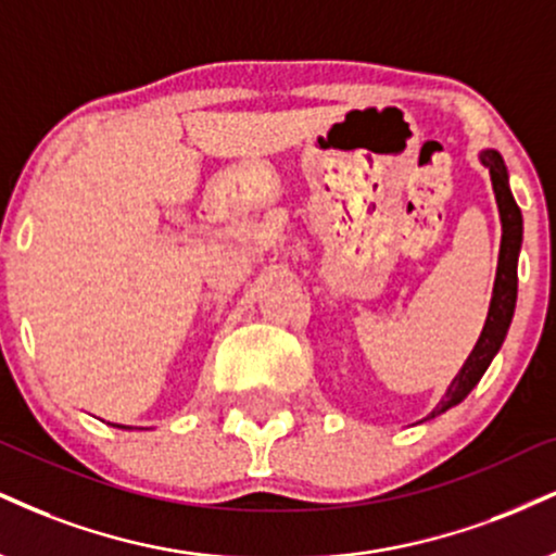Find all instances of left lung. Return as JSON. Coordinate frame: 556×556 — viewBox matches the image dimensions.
Here are the masks:
<instances>
[{
  "label": "left lung",
  "instance_id": "left-lung-1",
  "mask_svg": "<svg viewBox=\"0 0 556 556\" xmlns=\"http://www.w3.org/2000/svg\"><path fill=\"white\" fill-rule=\"evenodd\" d=\"M481 165L490 170L494 199H497L500 210V223H503V240H500V258H497V277H494V290H492V303L490 313H486L484 329L477 346H473L469 359L453 383L447 386L445 399L434 406L430 417H438L464 401L473 391V386L479 383L481 376L486 372V367L494 359V354L503 346L507 329H510V320L515 313V298H518V253L520 243H523V214H520L518 204H515L510 184H507V168L505 160L497 150H484L479 152ZM427 417V419H430Z\"/></svg>",
  "mask_w": 556,
  "mask_h": 556
}]
</instances>
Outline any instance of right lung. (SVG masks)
Returning <instances> with one entry per match:
<instances>
[{
    "label": "right lung",
    "instance_id": "right-lung-1",
    "mask_svg": "<svg viewBox=\"0 0 556 556\" xmlns=\"http://www.w3.org/2000/svg\"><path fill=\"white\" fill-rule=\"evenodd\" d=\"M116 427H122V430H129V427H124V425H116Z\"/></svg>",
    "mask_w": 556,
    "mask_h": 556
}]
</instances>
